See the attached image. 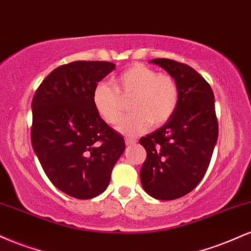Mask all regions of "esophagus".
Listing matches in <instances>:
<instances>
[{"label":"esophagus","mask_w":251,"mask_h":251,"mask_svg":"<svg viewBox=\"0 0 251 251\" xmlns=\"http://www.w3.org/2000/svg\"><path fill=\"white\" fill-rule=\"evenodd\" d=\"M137 143V140L132 139V138H126L125 139V144L126 145H133V144Z\"/></svg>","instance_id":"esophagus-1"}]
</instances>
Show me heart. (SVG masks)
Listing matches in <instances>:
<instances>
[{"mask_svg": "<svg viewBox=\"0 0 251 251\" xmlns=\"http://www.w3.org/2000/svg\"><path fill=\"white\" fill-rule=\"evenodd\" d=\"M131 99L132 113L120 123L119 131L139 134L152 126H160L174 116L179 102V86L172 74L134 63L114 79V86L99 82L93 92L98 113L107 124L116 125L126 111L125 100Z\"/></svg>", "mask_w": 251, "mask_h": 251, "instance_id": "obj_1", "label": "heart"}]
</instances>
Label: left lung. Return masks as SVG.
I'll return each instance as SVG.
<instances>
[{
	"instance_id": "left-lung-1",
	"label": "left lung",
	"mask_w": 251,
	"mask_h": 251,
	"mask_svg": "<svg viewBox=\"0 0 251 251\" xmlns=\"http://www.w3.org/2000/svg\"><path fill=\"white\" fill-rule=\"evenodd\" d=\"M177 80L179 102L157 131L140 138L146 159L140 180L150 196L172 201L191 192L205 175L218 137L214 92L194 68L171 59H154Z\"/></svg>"
}]
</instances>
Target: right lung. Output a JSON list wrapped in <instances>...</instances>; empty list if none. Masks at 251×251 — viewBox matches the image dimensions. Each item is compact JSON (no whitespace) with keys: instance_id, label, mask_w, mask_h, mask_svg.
Masks as SVG:
<instances>
[{"instance_id":"obj_1","label":"right lung","mask_w":251,"mask_h":251,"mask_svg":"<svg viewBox=\"0 0 251 251\" xmlns=\"http://www.w3.org/2000/svg\"><path fill=\"white\" fill-rule=\"evenodd\" d=\"M116 68L107 61H74L46 76L34 94L31 145L53 185L89 200L108 186L125 150L123 135L98 113L93 92Z\"/></svg>"}]
</instances>
